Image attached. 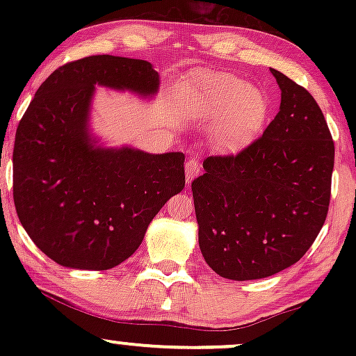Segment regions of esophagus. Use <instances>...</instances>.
Listing matches in <instances>:
<instances>
[{
	"label": "esophagus",
	"mask_w": 356,
	"mask_h": 356,
	"mask_svg": "<svg viewBox=\"0 0 356 356\" xmlns=\"http://www.w3.org/2000/svg\"><path fill=\"white\" fill-rule=\"evenodd\" d=\"M199 170H201V162H199L195 157L189 159V161L186 162V179H187V181L191 182L192 179L197 177Z\"/></svg>",
	"instance_id": "obj_1"
}]
</instances>
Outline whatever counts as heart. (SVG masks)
Instances as JSON below:
<instances>
[{
  "label": "heart",
  "instance_id": "1",
  "mask_svg": "<svg viewBox=\"0 0 356 356\" xmlns=\"http://www.w3.org/2000/svg\"><path fill=\"white\" fill-rule=\"evenodd\" d=\"M187 115L214 118L212 138L219 149L244 147L263 130L269 104L266 95L241 76L202 72L187 81L179 95Z\"/></svg>",
  "mask_w": 356,
  "mask_h": 356
}]
</instances>
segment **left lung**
I'll use <instances>...</instances> for the list:
<instances>
[{
    "label": "left lung",
    "mask_w": 356,
    "mask_h": 356,
    "mask_svg": "<svg viewBox=\"0 0 356 356\" xmlns=\"http://www.w3.org/2000/svg\"><path fill=\"white\" fill-rule=\"evenodd\" d=\"M280 112L238 154L211 155L192 181L199 248L219 276L261 280L300 261L325 224L334 144L320 105L271 68Z\"/></svg>",
    "instance_id": "obj_1"
}]
</instances>
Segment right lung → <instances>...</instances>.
<instances>
[{"mask_svg":"<svg viewBox=\"0 0 356 356\" xmlns=\"http://www.w3.org/2000/svg\"><path fill=\"white\" fill-rule=\"evenodd\" d=\"M95 85L152 95L159 73L145 60L112 55L56 68L16 129L13 199L24 231L50 259L104 271L137 251L150 220L184 189L186 157L93 147L87 113Z\"/></svg>","mask_w":356,"mask_h":356,"instance_id":"obj_1","label":"right lung"}]
</instances>
